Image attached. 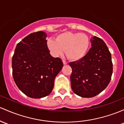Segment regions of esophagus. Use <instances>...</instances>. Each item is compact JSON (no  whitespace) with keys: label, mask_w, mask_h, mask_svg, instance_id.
<instances>
[{"label":"esophagus","mask_w":124,"mask_h":124,"mask_svg":"<svg viewBox=\"0 0 124 124\" xmlns=\"http://www.w3.org/2000/svg\"><path fill=\"white\" fill-rule=\"evenodd\" d=\"M63 65H66L68 63H67V62H66V61H64V60H63Z\"/></svg>","instance_id":"obj_1"}]
</instances>
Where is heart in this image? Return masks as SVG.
<instances>
[{"label": "heart", "mask_w": 124, "mask_h": 124, "mask_svg": "<svg viewBox=\"0 0 124 124\" xmlns=\"http://www.w3.org/2000/svg\"><path fill=\"white\" fill-rule=\"evenodd\" d=\"M47 47L54 56L65 55L71 61L82 59L86 55L89 46V38L84 33L66 32L62 33L56 38L55 40L49 39Z\"/></svg>", "instance_id": "b5f03b06"}]
</instances>
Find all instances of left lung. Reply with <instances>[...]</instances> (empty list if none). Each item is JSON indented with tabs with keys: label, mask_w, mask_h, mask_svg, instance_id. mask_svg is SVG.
Masks as SVG:
<instances>
[{
	"label": "left lung",
	"mask_w": 124,
	"mask_h": 124,
	"mask_svg": "<svg viewBox=\"0 0 124 124\" xmlns=\"http://www.w3.org/2000/svg\"><path fill=\"white\" fill-rule=\"evenodd\" d=\"M86 55L69 63L72 69L71 88L75 94L91 98L104 91L111 81L113 66L111 54L104 40L93 36Z\"/></svg>",
	"instance_id": "obj_1"
}]
</instances>
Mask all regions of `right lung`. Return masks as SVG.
I'll use <instances>...</instances> for the list:
<instances>
[{"mask_svg": "<svg viewBox=\"0 0 124 124\" xmlns=\"http://www.w3.org/2000/svg\"><path fill=\"white\" fill-rule=\"evenodd\" d=\"M47 35L43 31L33 32L17 43L12 58V75L23 93L32 98L48 95L54 80L63 67L59 58L51 55Z\"/></svg>", "mask_w": 124, "mask_h": 124, "instance_id": "1", "label": "right lung"}]
</instances>
